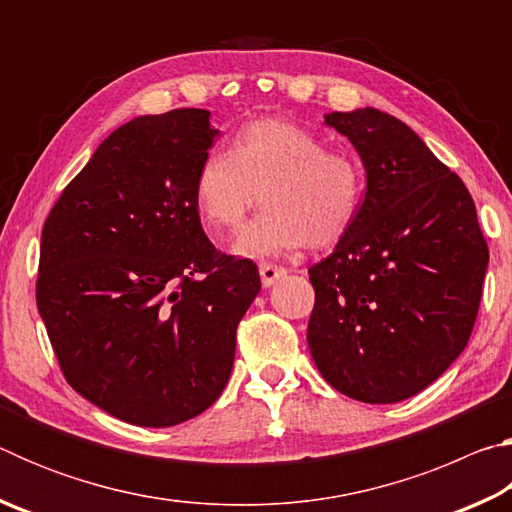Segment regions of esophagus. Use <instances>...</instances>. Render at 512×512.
<instances>
[{
	"label": "esophagus",
	"mask_w": 512,
	"mask_h": 512,
	"mask_svg": "<svg viewBox=\"0 0 512 512\" xmlns=\"http://www.w3.org/2000/svg\"><path fill=\"white\" fill-rule=\"evenodd\" d=\"M287 275V268L284 266H277L271 262H264L259 264V277H262V287H273L277 280H282V277Z\"/></svg>",
	"instance_id": "esophagus-1"
}]
</instances>
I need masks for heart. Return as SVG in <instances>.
<instances>
[{"mask_svg":"<svg viewBox=\"0 0 512 512\" xmlns=\"http://www.w3.org/2000/svg\"><path fill=\"white\" fill-rule=\"evenodd\" d=\"M366 176L359 160L287 119H257L230 153H207L194 180L198 216L214 232L232 230L259 203L266 210L232 244L244 257L300 246H336L357 221Z\"/></svg>","mask_w":512,"mask_h":512,"instance_id":"obj_1","label":"heart"}]
</instances>
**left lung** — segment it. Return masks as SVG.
<instances>
[{
    "instance_id": "left-lung-1",
    "label": "left lung",
    "mask_w": 512,
    "mask_h": 512,
    "mask_svg": "<svg viewBox=\"0 0 512 512\" xmlns=\"http://www.w3.org/2000/svg\"><path fill=\"white\" fill-rule=\"evenodd\" d=\"M366 169V196L334 253L309 268V352L329 386L366 404L420 393L470 341L488 244L463 180L404 121L329 112Z\"/></svg>"
}]
</instances>
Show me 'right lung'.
<instances>
[{
    "label": "right lung",
    "instance_id": "right-lung-1",
    "mask_svg": "<svg viewBox=\"0 0 512 512\" xmlns=\"http://www.w3.org/2000/svg\"><path fill=\"white\" fill-rule=\"evenodd\" d=\"M219 135L210 112L128 121L49 212L36 300L76 393L137 427H173L219 400L257 266L205 237L194 180Z\"/></svg>",
    "mask_w": 512,
    "mask_h": 512
}]
</instances>
